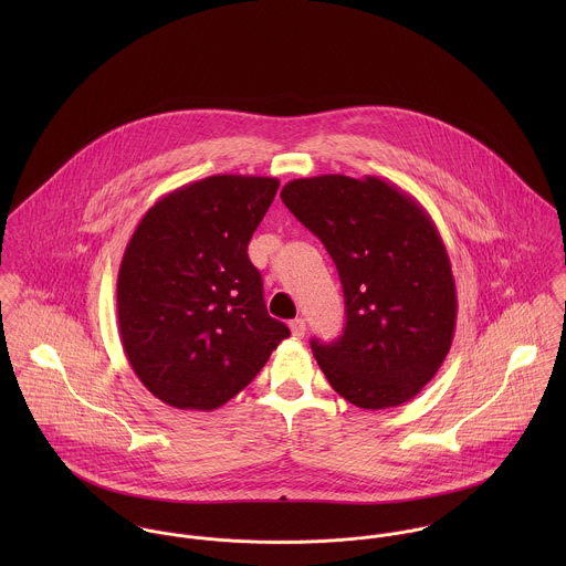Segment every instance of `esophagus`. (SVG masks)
Returning a JSON list of instances; mask_svg holds the SVG:
<instances>
[{
	"mask_svg": "<svg viewBox=\"0 0 566 566\" xmlns=\"http://www.w3.org/2000/svg\"><path fill=\"white\" fill-rule=\"evenodd\" d=\"M290 328H292V335H294V337H298V339H301V337H305V321H303V318L292 321V323H290Z\"/></svg>",
	"mask_w": 566,
	"mask_h": 566,
	"instance_id": "1",
	"label": "esophagus"
}]
</instances>
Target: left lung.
I'll use <instances>...</instances> for the list:
<instances>
[{"mask_svg": "<svg viewBox=\"0 0 566 566\" xmlns=\"http://www.w3.org/2000/svg\"><path fill=\"white\" fill-rule=\"evenodd\" d=\"M281 198L324 243L344 287V333L331 344L312 339L331 388L361 409L407 403L442 366L458 318L433 220L379 176L296 178Z\"/></svg>", "mask_w": 566, "mask_h": 566, "instance_id": "8db88e82", "label": "left lung"}]
</instances>
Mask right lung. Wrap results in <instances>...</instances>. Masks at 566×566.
Masks as SVG:
<instances>
[{
    "label": "right lung",
    "mask_w": 566,
    "mask_h": 566,
    "mask_svg": "<svg viewBox=\"0 0 566 566\" xmlns=\"http://www.w3.org/2000/svg\"><path fill=\"white\" fill-rule=\"evenodd\" d=\"M276 178L218 174L157 200L117 276V321L139 381L176 409H218L256 377L290 328L268 316L248 242Z\"/></svg>",
    "instance_id": "1"
}]
</instances>
